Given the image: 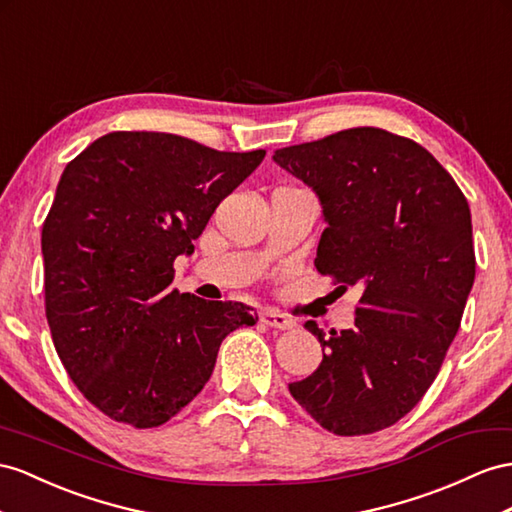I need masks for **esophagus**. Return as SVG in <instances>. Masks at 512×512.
I'll list each match as a JSON object with an SVG mask.
<instances>
[{
    "mask_svg": "<svg viewBox=\"0 0 512 512\" xmlns=\"http://www.w3.org/2000/svg\"><path fill=\"white\" fill-rule=\"evenodd\" d=\"M261 322H264L266 326H270V329H279V331L294 329V322L290 318L281 316V313H277V311H264V313H261Z\"/></svg>",
    "mask_w": 512,
    "mask_h": 512,
    "instance_id": "1",
    "label": "esophagus"
}]
</instances>
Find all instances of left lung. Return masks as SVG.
<instances>
[{
    "mask_svg": "<svg viewBox=\"0 0 512 512\" xmlns=\"http://www.w3.org/2000/svg\"><path fill=\"white\" fill-rule=\"evenodd\" d=\"M274 162L322 201L316 270L363 290L355 329L324 337L305 324L324 357L290 393L333 435L385 430L424 398L461 326L476 277L465 194L422 144L381 127L294 144Z\"/></svg>",
    "mask_w": 512,
    "mask_h": 512,
    "instance_id": "8db88e82",
    "label": "left lung"
}]
</instances>
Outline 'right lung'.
<instances>
[{"label":"right lung","mask_w":512,"mask_h":512,"mask_svg":"<svg viewBox=\"0 0 512 512\" xmlns=\"http://www.w3.org/2000/svg\"><path fill=\"white\" fill-rule=\"evenodd\" d=\"M266 157L164 131H112L71 160L43 222L45 313L82 396L119 424L157 428L190 404L218 348L257 313L170 290L222 199Z\"/></svg>","instance_id":"add662e5"}]
</instances>
